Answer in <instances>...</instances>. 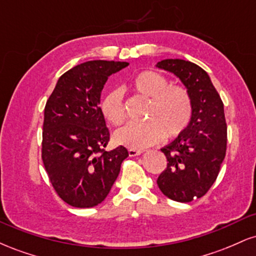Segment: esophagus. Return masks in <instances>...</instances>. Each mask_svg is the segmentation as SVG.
<instances>
[{
  "label": "esophagus",
  "mask_w": 256,
  "mask_h": 256,
  "mask_svg": "<svg viewBox=\"0 0 256 256\" xmlns=\"http://www.w3.org/2000/svg\"><path fill=\"white\" fill-rule=\"evenodd\" d=\"M143 150H140V149H128V155L130 156H137V155H140Z\"/></svg>",
  "instance_id": "34e87169"
}]
</instances>
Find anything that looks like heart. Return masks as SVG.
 <instances>
[{"mask_svg": "<svg viewBox=\"0 0 256 256\" xmlns=\"http://www.w3.org/2000/svg\"><path fill=\"white\" fill-rule=\"evenodd\" d=\"M132 88L150 98L146 120L143 124H128L114 134V140L131 149H143L160 142L162 137H176L185 130L192 113L189 92L182 86L168 85L165 76L155 71H143L132 79ZM102 114L113 125L126 119L122 91L112 90L101 104Z\"/></svg>", "mask_w": 256, "mask_h": 256, "instance_id": "obj_1", "label": "heart"}]
</instances>
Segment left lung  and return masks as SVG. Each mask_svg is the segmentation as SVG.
Wrapping results in <instances>:
<instances>
[{"label": "left lung", "mask_w": 256, "mask_h": 256, "mask_svg": "<svg viewBox=\"0 0 256 256\" xmlns=\"http://www.w3.org/2000/svg\"><path fill=\"white\" fill-rule=\"evenodd\" d=\"M155 66L177 77L189 92L192 119L185 130L161 148L167 168L158 176V189L177 202L202 198L216 182L228 140L224 104L208 73L196 64L167 58Z\"/></svg>", "instance_id": "left-lung-1"}]
</instances>
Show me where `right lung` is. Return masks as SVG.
Here are the masks:
<instances>
[{
	"label": "right lung",
	"mask_w": 256,
	"mask_h": 256,
	"mask_svg": "<svg viewBox=\"0 0 256 256\" xmlns=\"http://www.w3.org/2000/svg\"><path fill=\"white\" fill-rule=\"evenodd\" d=\"M128 66L120 61H86L64 73L44 108L42 158L52 186L66 204H101L128 156L125 146L104 150L110 131L100 108L108 77Z\"/></svg>",
	"instance_id": "1"
}]
</instances>
